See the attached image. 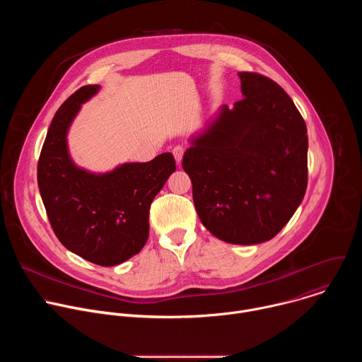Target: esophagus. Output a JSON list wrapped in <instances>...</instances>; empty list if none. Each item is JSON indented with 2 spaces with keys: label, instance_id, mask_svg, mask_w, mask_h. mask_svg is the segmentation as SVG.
I'll use <instances>...</instances> for the list:
<instances>
[{
  "label": "esophagus",
  "instance_id": "esophagus-1",
  "mask_svg": "<svg viewBox=\"0 0 362 362\" xmlns=\"http://www.w3.org/2000/svg\"><path fill=\"white\" fill-rule=\"evenodd\" d=\"M172 151H173V156H175V159H176V163L180 165V163H182V159H183L185 148H183L182 146H176V147H173Z\"/></svg>",
  "mask_w": 362,
  "mask_h": 362
}]
</instances>
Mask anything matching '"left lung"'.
Here are the masks:
<instances>
[{
  "instance_id": "obj_1",
  "label": "left lung",
  "mask_w": 362,
  "mask_h": 362,
  "mask_svg": "<svg viewBox=\"0 0 362 362\" xmlns=\"http://www.w3.org/2000/svg\"><path fill=\"white\" fill-rule=\"evenodd\" d=\"M238 76L243 98L189 139L182 166L203 226L223 242L256 245L272 239L305 196L308 136L279 84Z\"/></svg>"
}]
</instances>
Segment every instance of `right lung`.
<instances>
[{"instance_id": "right-lung-1", "label": "right lung", "mask_w": 362, "mask_h": 362, "mask_svg": "<svg viewBox=\"0 0 362 362\" xmlns=\"http://www.w3.org/2000/svg\"><path fill=\"white\" fill-rule=\"evenodd\" d=\"M98 90V84L84 86L57 110L41 148L37 179L59 240L88 262L116 267L144 246L150 204L176 162L172 153H162L150 162L122 163L105 173L77 166L67 134L81 106Z\"/></svg>"}]
</instances>
